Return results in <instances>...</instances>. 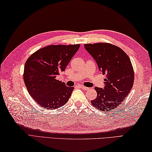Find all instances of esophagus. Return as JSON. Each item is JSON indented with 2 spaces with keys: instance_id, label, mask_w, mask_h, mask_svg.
Segmentation results:
<instances>
[{
  "instance_id": "34e87169",
  "label": "esophagus",
  "mask_w": 152,
  "mask_h": 152,
  "mask_svg": "<svg viewBox=\"0 0 152 152\" xmlns=\"http://www.w3.org/2000/svg\"><path fill=\"white\" fill-rule=\"evenodd\" d=\"M80 88H81L82 89L85 90V91H88V90H89L90 88H88V87H86V86H80Z\"/></svg>"
}]
</instances>
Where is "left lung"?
I'll list each match as a JSON object with an SVG mask.
<instances>
[{
  "label": "left lung",
  "instance_id": "8db88e82",
  "mask_svg": "<svg viewBox=\"0 0 152 152\" xmlns=\"http://www.w3.org/2000/svg\"><path fill=\"white\" fill-rule=\"evenodd\" d=\"M85 48L106 75L104 88L96 87L97 96L91 104L101 111L113 110L125 100L133 86L134 69L128 55L110 43L85 44Z\"/></svg>",
  "mask_w": 152,
  "mask_h": 152
}]
</instances>
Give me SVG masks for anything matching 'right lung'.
Listing matches in <instances>:
<instances>
[{
  "label": "right lung",
  "mask_w": 152,
  "mask_h": 152,
  "mask_svg": "<svg viewBox=\"0 0 152 152\" xmlns=\"http://www.w3.org/2000/svg\"><path fill=\"white\" fill-rule=\"evenodd\" d=\"M80 45H50L39 49L27 59L23 80L31 96L45 109L54 110L69 100L73 87L56 79L65 71Z\"/></svg>",
  "instance_id": "right-lung-1"
}]
</instances>
